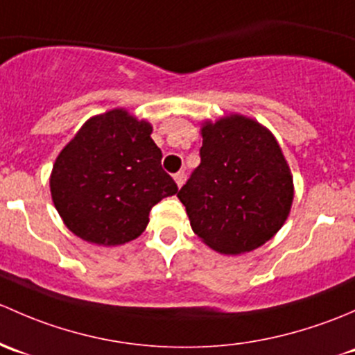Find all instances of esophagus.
Masks as SVG:
<instances>
[{
	"mask_svg": "<svg viewBox=\"0 0 355 355\" xmlns=\"http://www.w3.org/2000/svg\"><path fill=\"white\" fill-rule=\"evenodd\" d=\"M174 181H176V184L179 186V188H181V186L184 184V181H186V173H184V171H179V173L174 174Z\"/></svg>",
	"mask_w": 355,
	"mask_h": 355,
	"instance_id": "esophagus-1",
	"label": "esophagus"
}]
</instances>
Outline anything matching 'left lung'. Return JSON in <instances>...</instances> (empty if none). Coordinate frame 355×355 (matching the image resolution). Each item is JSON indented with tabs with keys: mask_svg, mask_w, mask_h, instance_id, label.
Listing matches in <instances>:
<instances>
[{
	"mask_svg": "<svg viewBox=\"0 0 355 355\" xmlns=\"http://www.w3.org/2000/svg\"><path fill=\"white\" fill-rule=\"evenodd\" d=\"M202 135V162L178 191L191 229L218 253L257 250L279 232L294 198L282 150L266 128L237 114L207 123Z\"/></svg>",
	"mask_w": 355,
	"mask_h": 355,
	"instance_id": "obj_1",
	"label": "left lung"
}]
</instances>
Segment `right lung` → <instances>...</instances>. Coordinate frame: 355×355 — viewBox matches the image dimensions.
<instances>
[{"label":"right lung","instance_id":"right-lung-1","mask_svg":"<svg viewBox=\"0 0 355 355\" xmlns=\"http://www.w3.org/2000/svg\"><path fill=\"white\" fill-rule=\"evenodd\" d=\"M150 133L123 109L83 124L51 174L54 207L69 231L102 246L124 244L145 231L153 205L176 195Z\"/></svg>","mask_w":355,"mask_h":355}]
</instances>
